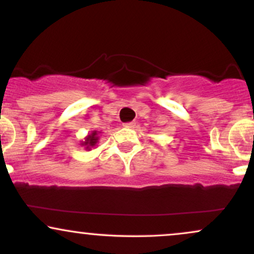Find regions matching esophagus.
Returning <instances> with one entry per match:
<instances>
[{
	"label": "esophagus",
	"instance_id": "34e87169",
	"mask_svg": "<svg viewBox=\"0 0 254 254\" xmlns=\"http://www.w3.org/2000/svg\"><path fill=\"white\" fill-rule=\"evenodd\" d=\"M135 125H136V123H133V122H127V123H124L125 127H133Z\"/></svg>",
	"mask_w": 254,
	"mask_h": 254
}]
</instances>
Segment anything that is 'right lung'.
Wrapping results in <instances>:
<instances>
[{
  "mask_svg": "<svg viewBox=\"0 0 254 254\" xmlns=\"http://www.w3.org/2000/svg\"><path fill=\"white\" fill-rule=\"evenodd\" d=\"M97 140H98V137H97V131H93L92 135H88V137H86V140H85V142L82 143V144L86 145V148L88 149V148H90V146L96 145Z\"/></svg>",
  "mask_w": 254,
  "mask_h": 254,
  "instance_id": "add662e5",
  "label": "right lung"
}]
</instances>
